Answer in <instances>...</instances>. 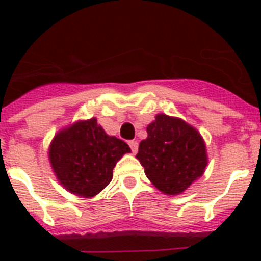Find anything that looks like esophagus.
Masks as SVG:
<instances>
[{
	"label": "esophagus",
	"mask_w": 261,
	"mask_h": 261,
	"mask_svg": "<svg viewBox=\"0 0 261 261\" xmlns=\"http://www.w3.org/2000/svg\"><path fill=\"white\" fill-rule=\"evenodd\" d=\"M129 146H130V150H132V153H137L138 150V142L135 141V140H132V141H129Z\"/></svg>",
	"instance_id": "esophagus-1"
}]
</instances>
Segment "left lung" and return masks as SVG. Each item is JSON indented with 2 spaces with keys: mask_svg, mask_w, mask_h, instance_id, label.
<instances>
[{
  "mask_svg": "<svg viewBox=\"0 0 261 261\" xmlns=\"http://www.w3.org/2000/svg\"><path fill=\"white\" fill-rule=\"evenodd\" d=\"M138 146L137 159L147 179L163 193L179 195L206 167V150L200 133L180 119L156 115Z\"/></svg>",
  "mask_w": 261,
  "mask_h": 261,
  "instance_id": "left-lung-1",
  "label": "left lung"
}]
</instances>
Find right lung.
Returning <instances> with one entry per match:
<instances>
[{
	"label": "right lung",
	"instance_id": "obj_1",
	"mask_svg": "<svg viewBox=\"0 0 261 261\" xmlns=\"http://www.w3.org/2000/svg\"><path fill=\"white\" fill-rule=\"evenodd\" d=\"M129 151L123 140L108 136L96 119H90L57 133L49 147V161L69 192L93 197L110 184L116 162Z\"/></svg>",
	"mask_w": 261,
	"mask_h": 261
}]
</instances>
